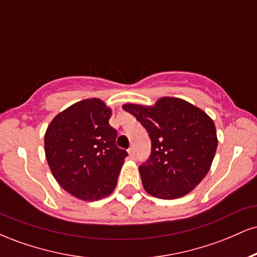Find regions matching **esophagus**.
Masks as SVG:
<instances>
[{
	"label": "esophagus",
	"instance_id": "1",
	"mask_svg": "<svg viewBox=\"0 0 257 257\" xmlns=\"http://www.w3.org/2000/svg\"><path fill=\"white\" fill-rule=\"evenodd\" d=\"M128 153H129V157H131L132 159L135 158V150H134V147H131V149L128 150Z\"/></svg>",
	"mask_w": 257,
	"mask_h": 257
}]
</instances>
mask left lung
<instances>
[{"instance_id": "left-lung-1", "label": "left lung", "mask_w": 257, "mask_h": 257, "mask_svg": "<svg viewBox=\"0 0 257 257\" xmlns=\"http://www.w3.org/2000/svg\"><path fill=\"white\" fill-rule=\"evenodd\" d=\"M149 133L151 153L139 167L144 188L161 199H175L193 190L210 169L217 138L213 119L190 102L162 98L155 106L126 104Z\"/></svg>"}]
</instances>
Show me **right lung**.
Masks as SVG:
<instances>
[{
  "mask_svg": "<svg viewBox=\"0 0 257 257\" xmlns=\"http://www.w3.org/2000/svg\"><path fill=\"white\" fill-rule=\"evenodd\" d=\"M111 110L99 99H87L59 113L44 135L48 166L59 185L83 200L110 196L128 156L116 145Z\"/></svg>",
  "mask_w": 257,
  "mask_h": 257,
  "instance_id": "obj_1",
  "label": "right lung"
}]
</instances>
